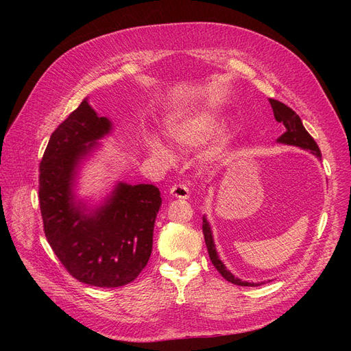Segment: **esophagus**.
<instances>
[{
	"label": "esophagus",
	"instance_id": "1",
	"mask_svg": "<svg viewBox=\"0 0 351 351\" xmlns=\"http://www.w3.org/2000/svg\"><path fill=\"white\" fill-rule=\"evenodd\" d=\"M169 193H171L173 197H177V199H189L190 197V190L184 184H174L171 189H169Z\"/></svg>",
	"mask_w": 351,
	"mask_h": 351
}]
</instances>
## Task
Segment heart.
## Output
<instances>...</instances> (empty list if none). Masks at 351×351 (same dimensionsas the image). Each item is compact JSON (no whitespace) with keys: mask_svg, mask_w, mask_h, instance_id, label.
Here are the masks:
<instances>
[{"mask_svg":"<svg viewBox=\"0 0 351 351\" xmlns=\"http://www.w3.org/2000/svg\"><path fill=\"white\" fill-rule=\"evenodd\" d=\"M224 125V117L210 108H186L168 114L164 120V133L167 139L183 147L196 149L211 141L204 152L208 162H221L231 154L234 133ZM147 154L164 165L174 161V152L169 145L156 133L145 136Z\"/></svg>","mask_w":351,"mask_h":351,"instance_id":"heart-1","label":"heart"}]
</instances>
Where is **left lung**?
<instances>
[{
  "label": "left lung",
  "instance_id": "obj_1",
  "mask_svg": "<svg viewBox=\"0 0 351 351\" xmlns=\"http://www.w3.org/2000/svg\"><path fill=\"white\" fill-rule=\"evenodd\" d=\"M269 104L274 111V117L275 120L278 123H282L285 127V132L278 137L277 142L282 143V145H291V146H297L302 147L304 151H309L311 154H313L316 158H322V154L317 147L316 142L313 141V137L306 132L304 125L300 120V117L297 115L291 108L287 107L285 104L275 101V99H269ZM202 230H204V237H205V243L208 247V253L210 262L214 263V267L218 269V272L224 277L227 281L236 284V285H241V287H258L263 282H247V281H241L240 278L234 277L232 275L222 261L218 256V252L215 249V243H214V236H212V230L209 222L206 219V217H204V222H202Z\"/></svg>",
  "mask_w": 351,
  "mask_h": 351
}]
</instances>
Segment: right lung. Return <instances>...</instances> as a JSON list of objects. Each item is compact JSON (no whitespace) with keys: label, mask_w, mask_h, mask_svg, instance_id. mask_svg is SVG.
<instances>
[{"label":"right lung","mask_w":351,"mask_h":351,"mask_svg":"<svg viewBox=\"0 0 351 351\" xmlns=\"http://www.w3.org/2000/svg\"><path fill=\"white\" fill-rule=\"evenodd\" d=\"M111 132L110 119L84 98L51 134L39 165V205L49 246L74 278L105 289L132 282L146 267L162 204L154 184L124 182L99 205L77 199L80 165Z\"/></svg>","instance_id":"1"}]
</instances>
